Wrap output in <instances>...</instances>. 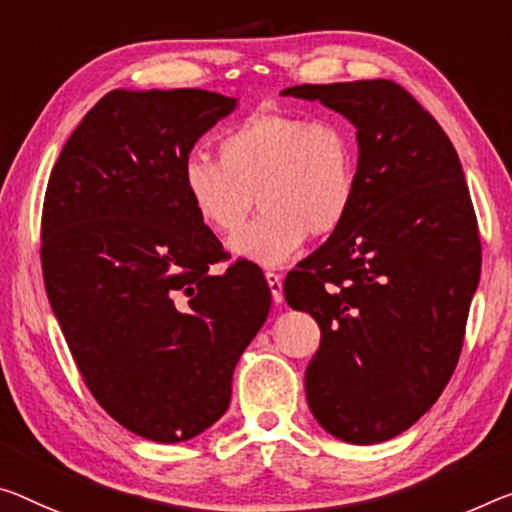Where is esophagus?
Wrapping results in <instances>:
<instances>
[{
    "label": "esophagus",
    "mask_w": 512,
    "mask_h": 512,
    "mask_svg": "<svg viewBox=\"0 0 512 512\" xmlns=\"http://www.w3.org/2000/svg\"><path fill=\"white\" fill-rule=\"evenodd\" d=\"M265 279H267V286H270V293H272V300L274 302H283V281H281V274L277 272H265Z\"/></svg>",
    "instance_id": "esophagus-1"
}]
</instances>
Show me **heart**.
I'll return each instance as SVG.
<instances>
[{
	"mask_svg": "<svg viewBox=\"0 0 512 512\" xmlns=\"http://www.w3.org/2000/svg\"><path fill=\"white\" fill-rule=\"evenodd\" d=\"M217 160L185 157L180 183L199 222L219 238L245 226L233 254L279 267L309 235L334 233L348 219L359 187V146L348 123L334 116L256 112L217 139Z\"/></svg>",
	"mask_w": 512,
	"mask_h": 512,
	"instance_id": "1",
	"label": "heart"
}]
</instances>
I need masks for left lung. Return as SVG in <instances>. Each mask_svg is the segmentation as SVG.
Segmentation results:
<instances>
[{
	"label": "left lung",
	"mask_w": 512,
	"mask_h": 512,
	"mask_svg": "<svg viewBox=\"0 0 512 512\" xmlns=\"http://www.w3.org/2000/svg\"><path fill=\"white\" fill-rule=\"evenodd\" d=\"M357 128L359 187L341 229L283 281L311 313L313 416L350 444L400 435L426 414L460 359L481 238L460 157L430 112L391 80L300 84Z\"/></svg>",
	"instance_id": "obj_1"
}]
</instances>
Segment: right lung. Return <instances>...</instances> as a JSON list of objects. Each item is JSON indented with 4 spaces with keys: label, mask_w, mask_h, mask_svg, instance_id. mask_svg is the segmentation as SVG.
I'll return each mask as SVG.
<instances>
[{
    "label": "right lung",
    "mask_w": 512,
    "mask_h": 512,
    "mask_svg": "<svg viewBox=\"0 0 512 512\" xmlns=\"http://www.w3.org/2000/svg\"><path fill=\"white\" fill-rule=\"evenodd\" d=\"M233 109L203 89L109 91L47 180V300L93 398L151 442H185L226 412L270 313L261 267L212 270L226 251L180 183L196 139Z\"/></svg>",
    "instance_id": "obj_1"
}]
</instances>
